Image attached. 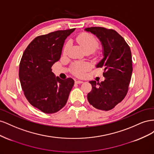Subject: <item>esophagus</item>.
Returning <instances> with one entry per match:
<instances>
[{
	"instance_id": "34e87169",
	"label": "esophagus",
	"mask_w": 154,
	"mask_h": 154,
	"mask_svg": "<svg viewBox=\"0 0 154 154\" xmlns=\"http://www.w3.org/2000/svg\"><path fill=\"white\" fill-rule=\"evenodd\" d=\"M83 82L81 81V80H76L75 81V83H76V84H80V83H82Z\"/></svg>"
}]
</instances>
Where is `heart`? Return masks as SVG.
<instances>
[{"instance_id":"heart-1","label":"heart","mask_w":154,"mask_h":154,"mask_svg":"<svg viewBox=\"0 0 154 154\" xmlns=\"http://www.w3.org/2000/svg\"><path fill=\"white\" fill-rule=\"evenodd\" d=\"M76 41L77 43L81 45L83 51L86 52L88 51L90 53L94 52L98 46V41L96 37L88 32H82L76 36ZM70 47V42L65 45L63 48V53L66 54ZM88 66L85 63H76L74 65L73 71L76 75L80 76H82L83 72L88 69Z\"/></svg>"}]
</instances>
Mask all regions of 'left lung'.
Returning a JSON list of instances; mask_svg holds the SVG:
<instances>
[{
	"label": "left lung",
	"mask_w": 154,
	"mask_h": 154,
	"mask_svg": "<svg viewBox=\"0 0 154 154\" xmlns=\"http://www.w3.org/2000/svg\"><path fill=\"white\" fill-rule=\"evenodd\" d=\"M85 31L96 35L101 42L103 58L96 67L103 68L105 78L100 83L89 82L92 91L87 94V99L94 108L109 110L127 94L132 72L131 51L123 37L113 29L92 27Z\"/></svg>",
	"instance_id": "8db88e82"
}]
</instances>
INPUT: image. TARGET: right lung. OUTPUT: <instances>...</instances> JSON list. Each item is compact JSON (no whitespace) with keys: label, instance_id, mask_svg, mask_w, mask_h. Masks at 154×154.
Returning a JSON list of instances; mask_svg holds the SVG:
<instances>
[{"label":"right lung","instance_id":"1","mask_svg":"<svg viewBox=\"0 0 154 154\" xmlns=\"http://www.w3.org/2000/svg\"><path fill=\"white\" fill-rule=\"evenodd\" d=\"M75 29L57 31L36 37L20 60L19 79L24 94L33 106L46 114L57 112L66 105L74 81L62 80L52 72L61 57L65 40Z\"/></svg>","mask_w":154,"mask_h":154}]
</instances>
